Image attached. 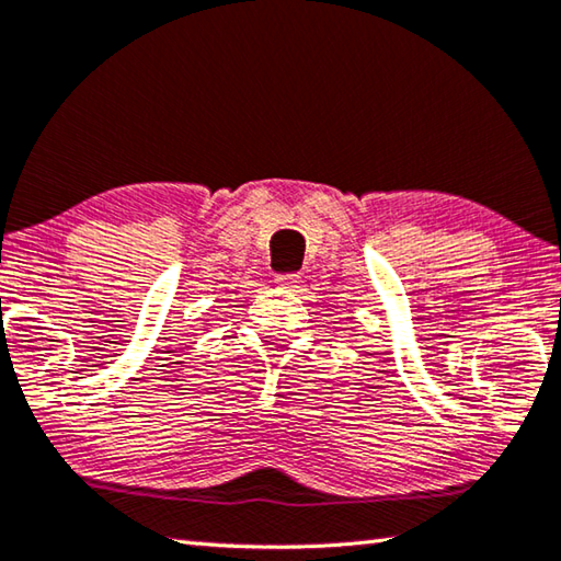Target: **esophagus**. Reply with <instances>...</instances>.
I'll return each mask as SVG.
<instances>
[{
	"mask_svg": "<svg viewBox=\"0 0 561 561\" xmlns=\"http://www.w3.org/2000/svg\"><path fill=\"white\" fill-rule=\"evenodd\" d=\"M277 284L284 289H294L299 284V274H277Z\"/></svg>",
	"mask_w": 561,
	"mask_h": 561,
	"instance_id": "obj_1",
	"label": "esophagus"
}]
</instances>
